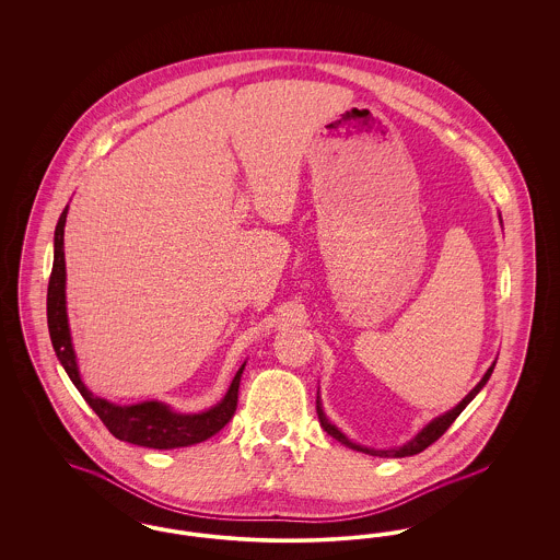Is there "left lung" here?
Segmentation results:
<instances>
[{
	"mask_svg": "<svg viewBox=\"0 0 560 560\" xmlns=\"http://www.w3.org/2000/svg\"><path fill=\"white\" fill-rule=\"evenodd\" d=\"M493 368H495V363H493V365L487 370V373L482 375V380H480L479 384H477V386H475V388H472L464 399L459 400V402L453 407L452 411H447V413H443V416L434 418V420H432L428 427L422 428V430H420V432H418L409 443H405L402 447H397V450H370V447H363V445L352 443L345 432H340L338 428L334 427V424L325 418L323 407H320L319 397H317V413H319L320 427H323V430H325L329 436H334L336 441L345 443L347 447H350V450H357V452L370 453V455H380V457H407V455H416V453L424 452V450L430 447L436 439H441V436L445 434V430L452 427L453 422H455V418L466 409V405L479 395L480 388H482V386L487 384V380L491 377Z\"/></svg>",
	"mask_w": 560,
	"mask_h": 560,
	"instance_id": "1",
	"label": "left lung"
}]
</instances>
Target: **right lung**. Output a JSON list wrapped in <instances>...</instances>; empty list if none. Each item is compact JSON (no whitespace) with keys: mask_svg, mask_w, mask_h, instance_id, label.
Listing matches in <instances>:
<instances>
[{"mask_svg":"<svg viewBox=\"0 0 560 560\" xmlns=\"http://www.w3.org/2000/svg\"><path fill=\"white\" fill-rule=\"evenodd\" d=\"M69 206L62 210L56 231H54V265L50 283H48V329L50 340L58 361L62 363L65 372L69 373L71 382L80 390L81 397L96 411V416L103 420L108 432L119 439L128 441L140 447L151 450H176L188 447L195 443H201L213 436L218 430L229 424L237 409V395H240L241 373L233 377L229 393L215 407L203 413H176L167 405L160 400H144L136 405H115L107 399L94 397L85 384L81 382L75 350L71 345V331L67 320V300H65V222H67Z\"/></svg>","mask_w":560,"mask_h":560,"instance_id":"obj_1","label":"right lung"}]
</instances>
